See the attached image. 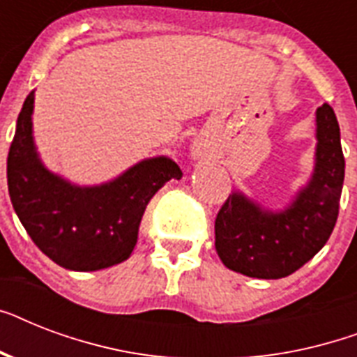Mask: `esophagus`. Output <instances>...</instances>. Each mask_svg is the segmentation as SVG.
I'll return each instance as SVG.
<instances>
[{"label": "esophagus", "instance_id": "obj_1", "mask_svg": "<svg viewBox=\"0 0 357 357\" xmlns=\"http://www.w3.org/2000/svg\"><path fill=\"white\" fill-rule=\"evenodd\" d=\"M207 144L204 142V140L196 139L195 144H192V155L195 157H206L207 155Z\"/></svg>", "mask_w": 357, "mask_h": 357}]
</instances>
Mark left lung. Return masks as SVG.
Listing matches in <instances>:
<instances>
[{
    "mask_svg": "<svg viewBox=\"0 0 357 357\" xmlns=\"http://www.w3.org/2000/svg\"><path fill=\"white\" fill-rule=\"evenodd\" d=\"M344 155L337 116L317 109L315 170L310 183L283 211H268L234 192L215 220V248L229 271L261 280L285 278L326 244L337 222Z\"/></svg>",
    "mask_w": 357,
    "mask_h": 357,
    "instance_id": "left-lung-1",
    "label": "left lung"
}]
</instances>
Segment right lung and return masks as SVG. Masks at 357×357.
<instances>
[{"instance_id": "obj_1", "label": "right lung", "mask_w": 357, "mask_h": 357, "mask_svg": "<svg viewBox=\"0 0 357 357\" xmlns=\"http://www.w3.org/2000/svg\"><path fill=\"white\" fill-rule=\"evenodd\" d=\"M35 92L25 98L7 157L8 196L25 231L52 261L68 271L119 265L133 252L148 202L181 170L151 157L113 181L77 187L47 170L33 142Z\"/></svg>"}]
</instances>
